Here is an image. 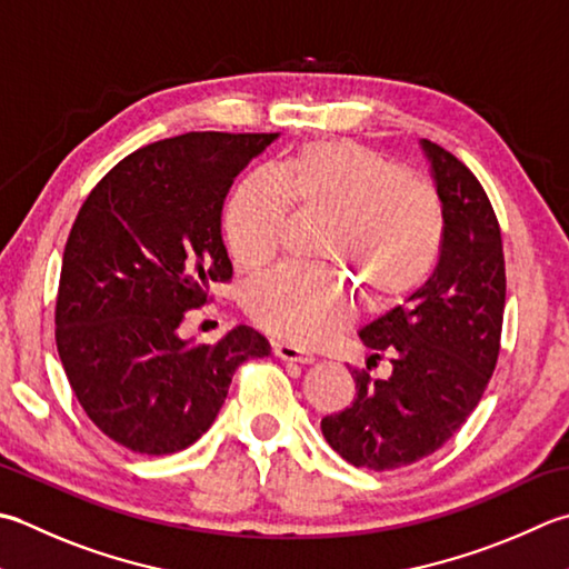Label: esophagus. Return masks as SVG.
I'll return each instance as SVG.
<instances>
[{"label":"esophagus","mask_w":569,"mask_h":569,"mask_svg":"<svg viewBox=\"0 0 569 569\" xmlns=\"http://www.w3.org/2000/svg\"><path fill=\"white\" fill-rule=\"evenodd\" d=\"M273 355L278 360L298 362V365H310L316 360L313 355L306 352L303 348H298V345H291V342H273Z\"/></svg>","instance_id":"1"}]
</instances>
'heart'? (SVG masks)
<instances>
[{
  "label": "heart",
  "instance_id": "1",
  "mask_svg": "<svg viewBox=\"0 0 569 569\" xmlns=\"http://www.w3.org/2000/svg\"><path fill=\"white\" fill-rule=\"evenodd\" d=\"M291 199L332 217L322 256L348 263L370 288L375 306H389L425 281L441 249V211L405 167L352 140L300 148L273 170H253L233 187L224 237L233 263L256 271L281 247ZM256 326L296 345H316L348 322L350 288L336 271L278 266L243 291Z\"/></svg>",
  "mask_w": 569,
  "mask_h": 569
}]
</instances>
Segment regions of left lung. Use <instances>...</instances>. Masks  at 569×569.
Returning <instances> with one entry per match:
<instances>
[{
	"instance_id": "1",
	"label": "left lung",
	"mask_w": 569,
	"mask_h": 569,
	"mask_svg": "<svg viewBox=\"0 0 569 569\" xmlns=\"http://www.w3.org/2000/svg\"><path fill=\"white\" fill-rule=\"evenodd\" d=\"M419 148L441 202L439 263L402 306L360 330L370 362L387 352L392 375L355 372L352 405L320 421L345 461L372 471L425 459L461 429L496 370L503 328L506 261L493 207L451 152L429 140Z\"/></svg>"
}]
</instances>
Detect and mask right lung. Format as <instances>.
Segmentation results:
<instances>
[{
	"label": "right lung",
	"mask_w": 569,
	"mask_h": 569,
	"mask_svg": "<svg viewBox=\"0 0 569 569\" xmlns=\"http://www.w3.org/2000/svg\"><path fill=\"white\" fill-rule=\"evenodd\" d=\"M281 132H187L118 162L83 202L63 249L56 348L93 425L130 451L164 456L202 437L241 362L271 355L237 326L184 340L187 310L229 281L221 207Z\"/></svg>",
	"instance_id": "obj_1"
}]
</instances>
